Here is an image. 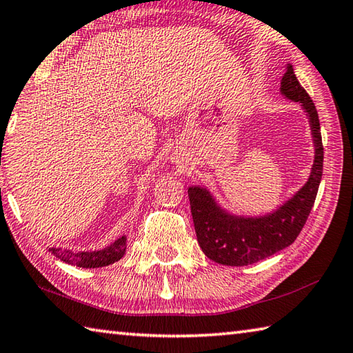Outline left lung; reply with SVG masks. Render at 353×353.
Instances as JSON below:
<instances>
[{"instance_id":"obj_1","label":"left lung","mask_w":353,"mask_h":353,"mask_svg":"<svg viewBox=\"0 0 353 353\" xmlns=\"http://www.w3.org/2000/svg\"><path fill=\"white\" fill-rule=\"evenodd\" d=\"M281 92L301 103L310 119L315 143V163L309 181L300 192L274 214L259 218H236L223 212L208 190L189 188L192 218L196 239L204 255L224 265H249L288 248L300 235L307 221L323 175V139L320 119L314 101L295 77L294 68L285 65Z\"/></svg>"}]
</instances>
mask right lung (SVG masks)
<instances>
[{
    "mask_svg": "<svg viewBox=\"0 0 353 353\" xmlns=\"http://www.w3.org/2000/svg\"><path fill=\"white\" fill-rule=\"evenodd\" d=\"M50 252L57 258L61 259L64 263L75 264L78 268L84 269H95V268H104V265L114 264L118 259L124 256L125 252V236L118 238L117 241L105 248L103 250L97 252H79V254H72L70 250L63 249H50Z\"/></svg>",
    "mask_w": 353,
    "mask_h": 353,
    "instance_id": "add662e5",
    "label": "right lung"
}]
</instances>
